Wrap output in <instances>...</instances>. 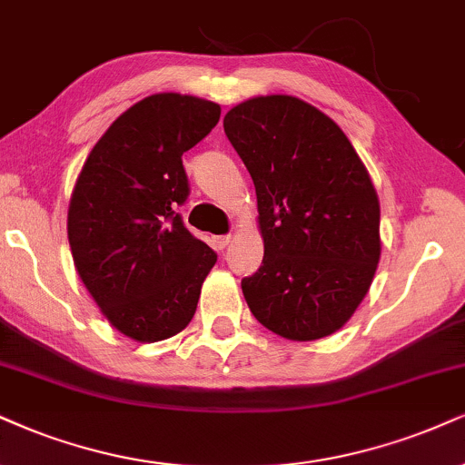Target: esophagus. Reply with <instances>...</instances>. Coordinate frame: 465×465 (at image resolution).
Listing matches in <instances>:
<instances>
[{
	"instance_id": "obj_1",
	"label": "esophagus",
	"mask_w": 465,
	"mask_h": 465,
	"mask_svg": "<svg viewBox=\"0 0 465 465\" xmlns=\"http://www.w3.org/2000/svg\"><path fill=\"white\" fill-rule=\"evenodd\" d=\"M231 242H232L231 234H220V237H215V245H217V248H220V250L226 248V245L231 243Z\"/></svg>"
}]
</instances>
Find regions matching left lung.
<instances>
[{"label":"left lung","instance_id":"1","mask_svg":"<svg viewBox=\"0 0 465 465\" xmlns=\"http://www.w3.org/2000/svg\"><path fill=\"white\" fill-rule=\"evenodd\" d=\"M223 131L256 187L265 256L242 280L252 314L289 341L334 334L381 254L380 200L334 120L295 96L239 103Z\"/></svg>","mask_w":465,"mask_h":465}]
</instances>
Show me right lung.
I'll use <instances>...</instances> for the list:
<instances>
[{
  "instance_id": "obj_1",
  "label": "right lung",
  "mask_w": 465,
  "mask_h": 465,
  "mask_svg": "<svg viewBox=\"0 0 465 465\" xmlns=\"http://www.w3.org/2000/svg\"><path fill=\"white\" fill-rule=\"evenodd\" d=\"M217 103L163 93L129 107L74 183L68 243L79 278L124 336L157 342L185 328L217 254L187 231L183 153L211 134Z\"/></svg>"
}]
</instances>
